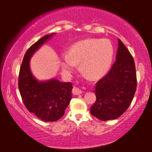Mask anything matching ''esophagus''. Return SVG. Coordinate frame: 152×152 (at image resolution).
Listing matches in <instances>:
<instances>
[{"label":"esophagus","instance_id":"obj_1","mask_svg":"<svg viewBox=\"0 0 152 152\" xmlns=\"http://www.w3.org/2000/svg\"><path fill=\"white\" fill-rule=\"evenodd\" d=\"M83 93V91L77 87H74V89H72V94L74 95H80Z\"/></svg>","mask_w":152,"mask_h":152}]
</instances>
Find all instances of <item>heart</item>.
I'll return each instance as SVG.
<instances>
[{
  "mask_svg": "<svg viewBox=\"0 0 152 152\" xmlns=\"http://www.w3.org/2000/svg\"><path fill=\"white\" fill-rule=\"evenodd\" d=\"M115 49L108 39H87L76 42L63 54L61 63L63 72L71 74L80 63L81 71L89 78H98L107 73L111 67Z\"/></svg>",
  "mask_w": 152,
  "mask_h": 152,
  "instance_id": "obj_1",
  "label": "heart"
}]
</instances>
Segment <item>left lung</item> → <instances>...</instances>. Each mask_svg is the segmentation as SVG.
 <instances>
[{
  "instance_id": "8db88e82",
  "label": "left lung",
  "mask_w": 152,
  "mask_h": 152,
  "mask_svg": "<svg viewBox=\"0 0 152 152\" xmlns=\"http://www.w3.org/2000/svg\"><path fill=\"white\" fill-rule=\"evenodd\" d=\"M116 61L106 75L96 83V101L91 107L93 116L102 121L118 118L128 109L137 89L134 59L118 39Z\"/></svg>"
}]
</instances>
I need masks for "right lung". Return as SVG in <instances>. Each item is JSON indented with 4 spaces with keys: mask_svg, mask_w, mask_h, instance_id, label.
Masks as SVG:
<instances>
[{
    "mask_svg": "<svg viewBox=\"0 0 152 152\" xmlns=\"http://www.w3.org/2000/svg\"><path fill=\"white\" fill-rule=\"evenodd\" d=\"M55 34L44 36L29 48L24 54L18 79V88L26 108L44 121H55L63 117L73 89L72 83L61 82L55 78L37 80L31 70V57Z\"/></svg>",
    "mask_w": 152,
    "mask_h": 152,
    "instance_id": "obj_1",
    "label": "right lung"
}]
</instances>
